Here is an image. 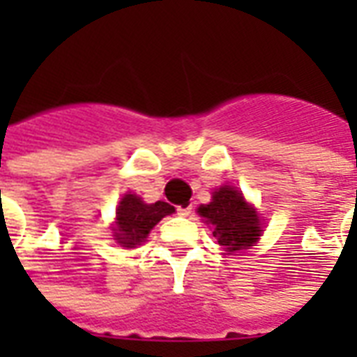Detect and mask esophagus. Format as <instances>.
Instances as JSON below:
<instances>
[{"instance_id": "34e87169", "label": "esophagus", "mask_w": 357, "mask_h": 357, "mask_svg": "<svg viewBox=\"0 0 357 357\" xmlns=\"http://www.w3.org/2000/svg\"><path fill=\"white\" fill-rule=\"evenodd\" d=\"M176 211H178V215L179 217H189L190 215V211H192V206H178V209H176Z\"/></svg>"}]
</instances>
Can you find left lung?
Returning <instances> with one entry per match:
<instances>
[{"label":"left lung","mask_w":357,"mask_h":357,"mask_svg":"<svg viewBox=\"0 0 357 357\" xmlns=\"http://www.w3.org/2000/svg\"><path fill=\"white\" fill-rule=\"evenodd\" d=\"M206 222L213 224V235L228 252H237L255 244L261 235L259 217L244 202L235 187L224 185L213 192V202L198 209Z\"/></svg>","instance_id":"8db88e82"}]
</instances>
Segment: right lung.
Segmentation results:
<instances>
[{
	"label": "right lung",
	"instance_id": "1",
	"mask_svg": "<svg viewBox=\"0 0 357 357\" xmlns=\"http://www.w3.org/2000/svg\"><path fill=\"white\" fill-rule=\"evenodd\" d=\"M170 213H174V207L167 202L144 204L137 195H126L116 209L114 237L120 246H137L148 237L150 229Z\"/></svg>",
	"mask_w": 357,
	"mask_h": 357
}]
</instances>
